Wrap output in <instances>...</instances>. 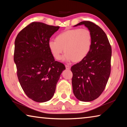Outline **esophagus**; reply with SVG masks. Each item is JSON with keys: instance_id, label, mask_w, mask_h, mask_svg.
I'll return each instance as SVG.
<instances>
[{"instance_id": "obj_1", "label": "esophagus", "mask_w": 127, "mask_h": 127, "mask_svg": "<svg viewBox=\"0 0 127 127\" xmlns=\"http://www.w3.org/2000/svg\"><path fill=\"white\" fill-rule=\"evenodd\" d=\"M65 68L66 69H70V66L69 65H65Z\"/></svg>"}]
</instances>
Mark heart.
<instances>
[{"label": "heart", "mask_w": 127, "mask_h": 127, "mask_svg": "<svg viewBox=\"0 0 127 127\" xmlns=\"http://www.w3.org/2000/svg\"><path fill=\"white\" fill-rule=\"evenodd\" d=\"M92 35L86 28L68 30L59 33L55 40L48 42V48L56 60H60L64 51L67 61L79 62L87 57L91 50Z\"/></svg>", "instance_id": "b5f03b06"}]
</instances>
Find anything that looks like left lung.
<instances>
[{
    "label": "left lung",
    "mask_w": 127,
    "mask_h": 127,
    "mask_svg": "<svg viewBox=\"0 0 127 127\" xmlns=\"http://www.w3.org/2000/svg\"><path fill=\"white\" fill-rule=\"evenodd\" d=\"M81 25L92 33L91 49L87 57L70 70L74 95L77 99L87 102L98 98L105 89L111 72V47L106 33L98 26L82 21L74 26Z\"/></svg>",
    "instance_id": "8db88e82"
}]
</instances>
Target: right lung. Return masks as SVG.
Listing matches in <instances>:
<instances>
[{
	"instance_id": "right-lung-1",
	"label": "right lung",
	"mask_w": 127,
	"mask_h": 127,
	"mask_svg": "<svg viewBox=\"0 0 127 127\" xmlns=\"http://www.w3.org/2000/svg\"><path fill=\"white\" fill-rule=\"evenodd\" d=\"M59 29L39 22L30 23L15 40L14 61L26 95L36 102L50 100L65 65L55 61L48 48L50 38Z\"/></svg>"
}]
</instances>
